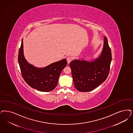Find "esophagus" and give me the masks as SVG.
<instances>
[{
    "label": "esophagus",
    "instance_id": "obj_1",
    "mask_svg": "<svg viewBox=\"0 0 133 133\" xmlns=\"http://www.w3.org/2000/svg\"><path fill=\"white\" fill-rule=\"evenodd\" d=\"M67 60L68 64H69V63L71 62V61L72 60V58L70 57H68L67 58Z\"/></svg>",
    "mask_w": 133,
    "mask_h": 133
}]
</instances>
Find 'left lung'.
Masks as SVG:
<instances>
[{"instance_id":"obj_1","label":"left lung","mask_w":133,"mask_h":133,"mask_svg":"<svg viewBox=\"0 0 133 133\" xmlns=\"http://www.w3.org/2000/svg\"><path fill=\"white\" fill-rule=\"evenodd\" d=\"M111 52L107 37H104V44L101 54L90 61L74 60L70 64L75 87L80 92H89L105 82L110 71Z\"/></svg>"}]
</instances>
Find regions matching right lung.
<instances>
[{"instance_id": "obj_1", "label": "right lung", "mask_w": 133, "mask_h": 133, "mask_svg": "<svg viewBox=\"0 0 133 133\" xmlns=\"http://www.w3.org/2000/svg\"><path fill=\"white\" fill-rule=\"evenodd\" d=\"M18 62L24 80L34 89L42 92L52 91L57 85L60 75L66 66V59L38 68L29 63L23 55V39L19 50Z\"/></svg>"}]
</instances>
